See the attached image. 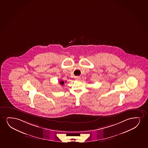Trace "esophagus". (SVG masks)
Returning a JSON list of instances; mask_svg holds the SVG:
<instances>
[{
    "label": "esophagus",
    "instance_id": "obj_1",
    "mask_svg": "<svg viewBox=\"0 0 148 148\" xmlns=\"http://www.w3.org/2000/svg\"><path fill=\"white\" fill-rule=\"evenodd\" d=\"M75 78L76 80L78 81L80 80L81 79L80 77H79V76H76V77H75Z\"/></svg>",
    "mask_w": 148,
    "mask_h": 148
}]
</instances>
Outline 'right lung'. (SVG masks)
<instances>
[{
	"label": "right lung",
	"mask_w": 148,
	"mask_h": 148,
	"mask_svg": "<svg viewBox=\"0 0 148 148\" xmlns=\"http://www.w3.org/2000/svg\"><path fill=\"white\" fill-rule=\"evenodd\" d=\"M60 84L62 85H63L64 84V82L62 80L60 81Z\"/></svg>",
	"instance_id": "1"
}]
</instances>
